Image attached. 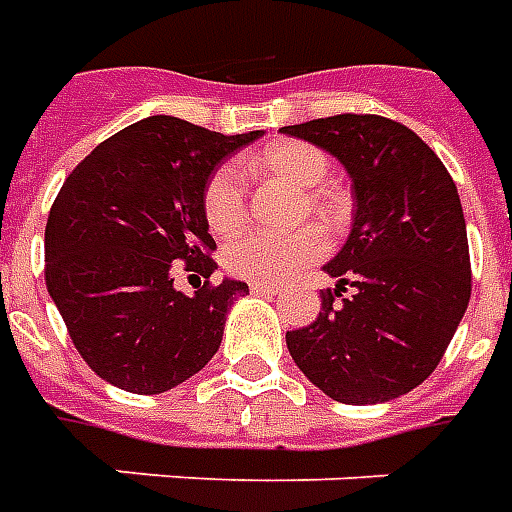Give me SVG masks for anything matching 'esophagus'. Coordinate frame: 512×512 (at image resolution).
I'll use <instances>...</instances> for the list:
<instances>
[{"mask_svg": "<svg viewBox=\"0 0 512 512\" xmlns=\"http://www.w3.org/2000/svg\"><path fill=\"white\" fill-rule=\"evenodd\" d=\"M250 292H253V295H278V292H281V286L264 284V281H253V284H250Z\"/></svg>", "mask_w": 512, "mask_h": 512, "instance_id": "esophagus-1", "label": "esophagus"}]
</instances>
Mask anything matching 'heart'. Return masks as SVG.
Segmentation results:
<instances>
[{
	"label": "heart",
	"instance_id": "heart-1",
	"mask_svg": "<svg viewBox=\"0 0 512 512\" xmlns=\"http://www.w3.org/2000/svg\"><path fill=\"white\" fill-rule=\"evenodd\" d=\"M250 170H262L275 179L303 190L306 209L328 228H339L350 215V201L339 187L320 184L328 176V157L303 140H281L250 159ZM204 217L215 234H234L245 223V176L237 165H220L206 179ZM325 253V237L317 226H303L289 234L248 231L223 253V262L239 278L281 284L303 264Z\"/></svg>",
	"mask_w": 512,
	"mask_h": 512
}]
</instances>
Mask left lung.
Segmentation results:
<instances>
[{"label": "left lung", "mask_w": 512, "mask_h": 512, "mask_svg": "<svg viewBox=\"0 0 512 512\" xmlns=\"http://www.w3.org/2000/svg\"><path fill=\"white\" fill-rule=\"evenodd\" d=\"M284 132L339 159L355 198L350 237L325 264L336 289L322 292L317 320L286 331L289 355L336 402L408 394L433 375L469 306L458 187L436 151L391 118L344 112Z\"/></svg>", "instance_id": "left-lung-1"}]
</instances>
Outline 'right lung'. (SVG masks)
<instances>
[{
	"label": "right lung",
	"mask_w": 512,
	"mask_h": 512,
	"mask_svg": "<svg viewBox=\"0 0 512 512\" xmlns=\"http://www.w3.org/2000/svg\"><path fill=\"white\" fill-rule=\"evenodd\" d=\"M256 137L151 115L93 148L65 179L46 223V286L101 380L162 394L212 361L248 284L223 278L184 295L173 270H217L206 179Z\"/></svg>",
	"instance_id": "add662e5"
}]
</instances>
